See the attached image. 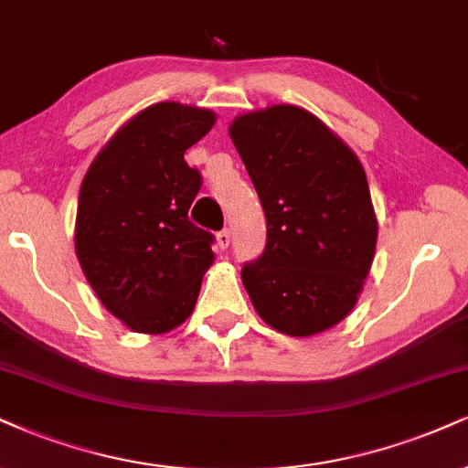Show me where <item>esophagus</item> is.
I'll return each mask as SVG.
<instances>
[{
	"instance_id": "esophagus-1",
	"label": "esophagus",
	"mask_w": 468,
	"mask_h": 468,
	"mask_svg": "<svg viewBox=\"0 0 468 468\" xmlns=\"http://www.w3.org/2000/svg\"><path fill=\"white\" fill-rule=\"evenodd\" d=\"M229 239H232V234H229V229H221V232L217 234V245H218V250H228V247H229Z\"/></svg>"
}]
</instances>
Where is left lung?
Wrapping results in <instances>:
<instances>
[{"label": "left lung", "mask_w": 468, "mask_h": 468, "mask_svg": "<svg viewBox=\"0 0 468 468\" xmlns=\"http://www.w3.org/2000/svg\"><path fill=\"white\" fill-rule=\"evenodd\" d=\"M229 138L267 217V247L240 271L253 308L288 336L330 330L356 305L378 243L360 160L288 103L240 114Z\"/></svg>", "instance_id": "left-lung-1"}]
</instances>
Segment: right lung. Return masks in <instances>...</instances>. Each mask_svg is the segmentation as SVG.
Instances as JSON below:
<instances>
[{"label": "right lung", "mask_w": 468, "mask_h": 468, "mask_svg": "<svg viewBox=\"0 0 468 468\" xmlns=\"http://www.w3.org/2000/svg\"><path fill=\"white\" fill-rule=\"evenodd\" d=\"M215 121L206 108L154 103L114 132L82 180L80 267L108 313L134 332L182 325L215 262V236L188 218L201 176L184 160Z\"/></svg>", "instance_id": "1"}]
</instances>
